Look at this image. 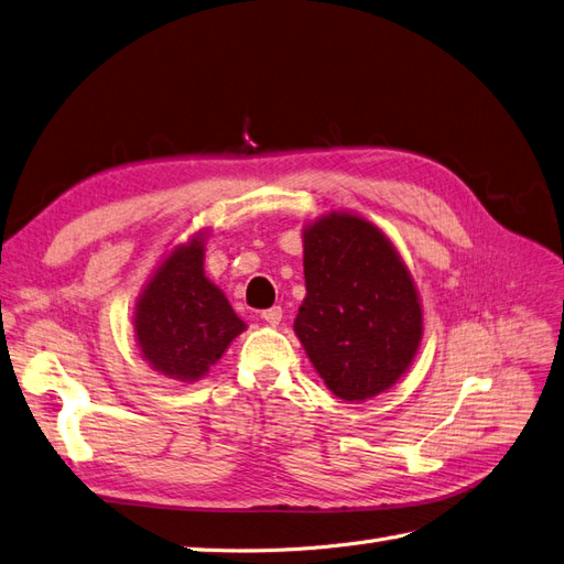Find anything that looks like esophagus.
Returning a JSON list of instances; mask_svg holds the SVG:
<instances>
[{
	"label": "esophagus",
	"mask_w": 564,
	"mask_h": 564,
	"mask_svg": "<svg viewBox=\"0 0 564 564\" xmlns=\"http://www.w3.org/2000/svg\"><path fill=\"white\" fill-rule=\"evenodd\" d=\"M262 318L267 321L269 326H279V321L283 318V310L281 307H269L262 312Z\"/></svg>",
	"instance_id": "obj_1"
}]
</instances>
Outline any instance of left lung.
<instances>
[{
	"label": "left lung",
	"instance_id": "obj_1",
	"mask_svg": "<svg viewBox=\"0 0 564 564\" xmlns=\"http://www.w3.org/2000/svg\"><path fill=\"white\" fill-rule=\"evenodd\" d=\"M304 297L295 333L328 390L371 399L411 366L423 312L404 262L380 229L328 215L304 229Z\"/></svg>",
	"mask_w": 564,
	"mask_h": 564
}]
</instances>
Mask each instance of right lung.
Returning <instances> with one entry per match:
<instances>
[{"label": "right lung", "mask_w": 564, "mask_h": 564, "mask_svg": "<svg viewBox=\"0 0 564 564\" xmlns=\"http://www.w3.org/2000/svg\"><path fill=\"white\" fill-rule=\"evenodd\" d=\"M203 240L174 248L141 293L134 330L155 371L174 380H198L246 324L203 271Z\"/></svg>", "instance_id": "obj_1"}]
</instances>
